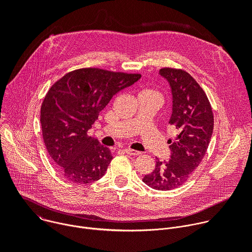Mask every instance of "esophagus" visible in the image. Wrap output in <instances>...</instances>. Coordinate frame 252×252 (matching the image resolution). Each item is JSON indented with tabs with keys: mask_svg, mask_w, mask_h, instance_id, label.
<instances>
[{
	"mask_svg": "<svg viewBox=\"0 0 252 252\" xmlns=\"http://www.w3.org/2000/svg\"><path fill=\"white\" fill-rule=\"evenodd\" d=\"M125 153L126 155H129V156H139L140 155V152H137V151H134V150H130V149H126Z\"/></svg>",
	"mask_w": 252,
	"mask_h": 252,
	"instance_id": "34e87169",
	"label": "esophagus"
}]
</instances>
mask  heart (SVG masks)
Returning a JSON list of instances; mask_svg holds the SVG:
<instances>
[{
    "label": "heart",
    "mask_w": 252,
    "mask_h": 252,
    "mask_svg": "<svg viewBox=\"0 0 252 252\" xmlns=\"http://www.w3.org/2000/svg\"><path fill=\"white\" fill-rule=\"evenodd\" d=\"M143 93V92H142ZM145 93H153V92H151V91H145Z\"/></svg>",
    "instance_id": "b5f03b06"
}]
</instances>
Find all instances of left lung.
Wrapping results in <instances>:
<instances>
[{"instance_id": "1", "label": "left lung", "mask_w": 252, "mask_h": 252, "mask_svg": "<svg viewBox=\"0 0 252 252\" xmlns=\"http://www.w3.org/2000/svg\"><path fill=\"white\" fill-rule=\"evenodd\" d=\"M159 75L168 83L172 97L168 125L176 129L170 143V159L157 160L156 168L142 182L158 190L183 186L201 162L213 131V114L208 98L187 71L164 67Z\"/></svg>"}]
</instances>
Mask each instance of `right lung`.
<instances>
[{
	"label": "right lung",
	"mask_w": 252,
	"mask_h": 252,
	"mask_svg": "<svg viewBox=\"0 0 252 252\" xmlns=\"http://www.w3.org/2000/svg\"><path fill=\"white\" fill-rule=\"evenodd\" d=\"M140 77L80 68L64 75L49 90L41 107L43 138L58 170L69 182L92 184L104 175L113 156L88 136V130L112 97Z\"/></svg>",
	"instance_id": "right-lung-1"
}]
</instances>
